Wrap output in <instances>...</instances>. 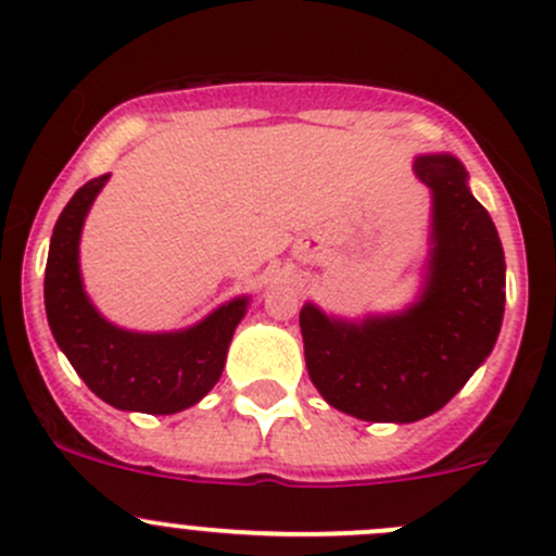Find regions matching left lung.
<instances>
[{
    "label": "left lung",
    "mask_w": 556,
    "mask_h": 556,
    "mask_svg": "<svg viewBox=\"0 0 556 556\" xmlns=\"http://www.w3.org/2000/svg\"><path fill=\"white\" fill-rule=\"evenodd\" d=\"M433 193L428 279L414 306L346 323L301 309L306 368L319 395L366 422H417L452 401L495 346L506 306V261L490 212L452 155H419Z\"/></svg>",
    "instance_id": "obj_1"
}]
</instances>
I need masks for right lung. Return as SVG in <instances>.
<instances>
[{
  "mask_svg": "<svg viewBox=\"0 0 556 556\" xmlns=\"http://www.w3.org/2000/svg\"><path fill=\"white\" fill-rule=\"evenodd\" d=\"M106 177L83 185L59 215L45 266V312L55 344L104 403L123 412L177 414L220 379L247 299H233L177 333H134L93 309L80 279V231Z\"/></svg>",
  "mask_w": 556,
  "mask_h": 556,
  "instance_id": "1",
  "label": "right lung"
}]
</instances>
